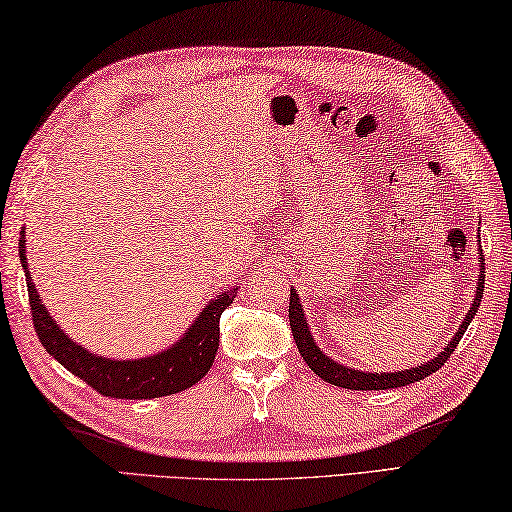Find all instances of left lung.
Returning a JSON list of instances; mask_svg holds the SVG:
<instances>
[{
	"instance_id": "obj_1",
	"label": "left lung",
	"mask_w": 512,
	"mask_h": 512,
	"mask_svg": "<svg viewBox=\"0 0 512 512\" xmlns=\"http://www.w3.org/2000/svg\"><path fill=\"white\" fill-rule=\"evenodd\" d=\"M483 263V261H481ZM481 270L485 272V265H481ZM479 274V288H476V299L472 308H469L467 317L460 324L458 333L454 335V340L449 342L447 349L442 351V354L435 356L431 363L420 365V367H410V370L404 372H390V374H367V372H358V370H349L345 365H338L333 363L331 358H326L320 349H317L315 340L311 331H308V324H306V317L301 313V304H299V297L295 290H290V306H288V320H290V329H292V338L297 342V349L301 358H304V363L311 367V370L324 379L326 383L331 385H338V388H345V390H390V388H401V385H408V383H415V381H422L426 376L438 372L442 365L447 363L449 356L454 354L460 338H463V333L467 331L469 322H472V317L479 311V304H481V297H483V281H485V274Z\"/></svg>"
}]
</instances>
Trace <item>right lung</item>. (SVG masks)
<instances>
[{
    "label": "right lung",
    "mask_w": 512,
    "mask_h": 512,
    "mask_svg": "<svg viewBox=\"0 0 512 512\" xmlns=\"http://www.w3.org/2000/svg\"><path fill=\"white\" fill-rule=\"evenodd\" d=\"M20 261L24 276H27L33 329H36L47 354H52L65 370L86 381L99 395L115 399H154L177 395V392L188 390L204 379L206 372L211 370L217 347H220V317L238 292V288H233L217 295V299L201 311L192 329L163 354L140 360H108L90 354L67 338L49 317L47 308L40 304L29 274L27 254H24V231H20Z\"/></svg>",
    "instance_id": "obj_1"
}]
</instances>
